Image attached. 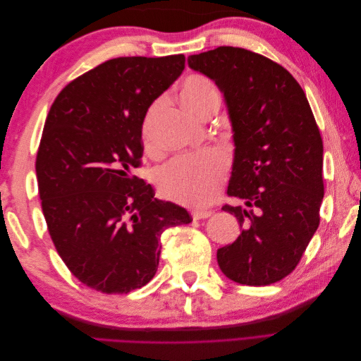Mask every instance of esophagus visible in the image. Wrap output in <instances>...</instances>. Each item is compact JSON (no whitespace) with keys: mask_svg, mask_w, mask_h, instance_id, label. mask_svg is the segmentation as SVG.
Returning a JSON list of instances; mask_svg holds the SVG:
<instances>
[{"mask_svg":"<svg viewBox=\"0 0 361 361\" xmlns=\"http://www.w3.org/2000/svg\"><path fill=\"white\" fill-rule=\"evenodd\" d=\"M191 215H192L194 220H203V218L211 216L212 212H211V211H203V209H194V211L191 212Z\"/></svg>","mask_w":361,"mask_h":361,"instance_id":"esophagus-1","label":"esophagus"}]
</instances>
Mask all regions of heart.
Listing matches in <instances>:
<instances>
[{
  "mask_svg": "<svg viewBox=\"0 0 361 361\" xmlns=\"http://www.w3.org/2000/svg\"><path fill=\"white\" fill-rule=\"evenodd\" d=\"M180 99L192 116L202 118L207 111L220 105V92L211 78L195 73L183 82ZM162 105L164 99L152 104L141 123V140L146 149L152 147V133ZM227 169L228 157L226 152L211 149L167 162L158 170L157 183L161 194L167 199L183 204L202 206L215 197Z\"/></svg>",
  "mask_w": 361,
  "mask_h": 361,
  "instance_id": "heart-1",
  "label": "heart"
}]
</instances>
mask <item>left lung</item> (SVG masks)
<instances>
[{
  "label": "left lung",
  "mask_w": 361,
  "mask_h": 361,
  "mask_svg": "<svg viewBox=\"0 0 361 361\" xmlns=\"http://www.w3.org/2000/svg\"><path fill=\"white\" fill-rule=\"evenodd\" d=\"M188 64L224 93L236 146L227 195L245 202L221 207L243 232L216 251L218 265L241 285L280 281L321 220L324 146L307 97L285 68L244 48L218 47Z\"/></svg>",
  "instance_id": "left-lung-1"
}]
</instances>
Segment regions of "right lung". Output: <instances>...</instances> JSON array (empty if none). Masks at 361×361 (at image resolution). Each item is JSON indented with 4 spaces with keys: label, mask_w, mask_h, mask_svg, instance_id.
<instances>
[{
    "label": "right lung",
    "mask_w": 361,
    "mask_h": 361,
    "mask_svg": "<svg viewBox=\"0 0 361 361\" xmlns=\"http://www.w3.org/2000/svg\"><path fill=\"white\" fill-rule=\"evenodd\" d=\"M183 69V54L111 59L51 105L36 157L42 211L57 253L90 289L143 288L158 269L162 232L192 221L133 174L149 106Z\"/></svg>",
    "instance_id": "add662e5"
}]
</instances>
